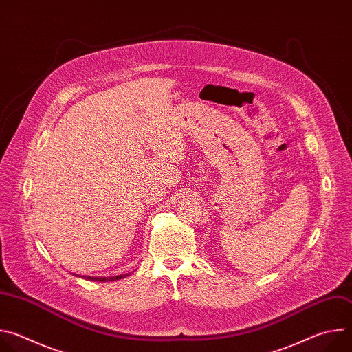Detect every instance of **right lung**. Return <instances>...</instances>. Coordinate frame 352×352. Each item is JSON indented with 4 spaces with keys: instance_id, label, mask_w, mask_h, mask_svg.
Masks as SVG:
<instances>
[{
    "instance_id": "add662e5",
    "label": "right lung",
    "mask_w": 352,
    "mask_h": 352,
    "mask_svg": "<svg viewBox=\"0 0 352 352\" xmlns=\"http://www.w3.org/2000/svg\"><path fill=\"white\" fill-rule=\"evenodd\" d=\"M131 273H128V274H120V276H113V277H90V276H87L86 278L87 280H93V281H116V280H120V278H122V277H126V276H129Z\"/></svg>"
}]
</instances>
